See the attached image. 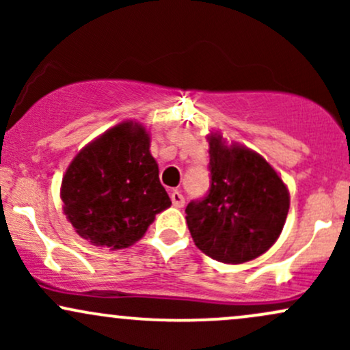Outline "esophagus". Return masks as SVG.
<instances>
[{"label":"esophagus","instance_id":"obj_1","mask_svg":"<svg viewBox=\"0 0 350 350\" xmlns=\"http://www.w3.org/2000/svg\"><path fill=\"white\" fill-rule=\"evenodd\" d=\"M171 200L176 207H183L184 206V196L180 194L179 191H172L171 192Z\"/></svg>","mask_w":350,"mask_h":350}]
</instances>
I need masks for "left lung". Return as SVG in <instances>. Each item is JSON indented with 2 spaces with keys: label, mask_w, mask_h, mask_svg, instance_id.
Instances as JSON below:
<instances>
[{
  "label": "left lung",
  "mask_w": 350,
  "mask_h": 350,
  "mask_svg": "<svg viewBox=\"0 0 350 350\" xmlns=\"http://www.w3.org/2000/svg\"><path fill=\"white\" fill-rule=\"evenodd\" d=\"M211 187L191 200L186 220L194 243L222 263L256 258L276 242L290 208V194L276 171L247 148H227L212 135Z\"/></svg>",
  "instance_id": "1"
}]
</instances>
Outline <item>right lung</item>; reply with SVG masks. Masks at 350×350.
Segmentation results:
<instances>
[{"mask_svg": "<svg viewBox=\"0 0 350 350\" xmlns=\"http://www.w3.org/2000/svg\"><path fill=\"white\" fill-rule=\"evenodd\" d=\"M60 198L75 232L97 247L126 248L171 206L142 124H116L67 167Z\"/></svg>", "mask_w": 350, "mask_h": 350, "instance_id": "right-lung-1", "label": "right lung"}]
</instances>
